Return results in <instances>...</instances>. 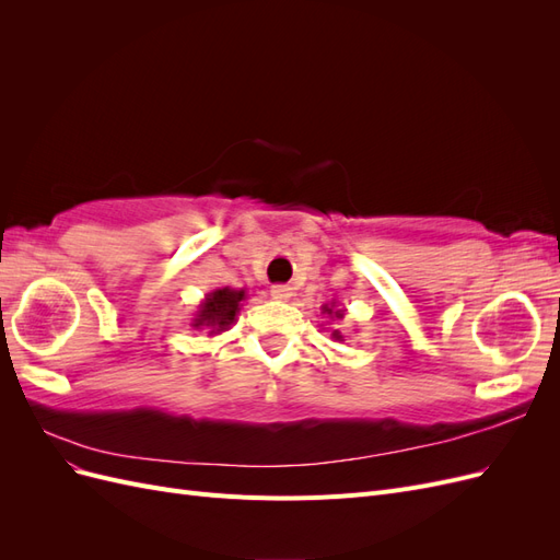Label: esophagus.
Listing matches in <instances>:
<instances>
[{"instance_id":"34e87169","label":"esophagus","mask_w":560,"mask_h":560,"mask_svg":"<svg viewBox=\"0 0 560 560\" xmlns=\"http://www.w3.org/2000/svg\"><path fill=\"white\" fill-rule=\"evenodd\" d=\"M270 296L278 299V301H287L292 296V287L290 284H273V287H270Z\"/></svg>"}]
</instances>
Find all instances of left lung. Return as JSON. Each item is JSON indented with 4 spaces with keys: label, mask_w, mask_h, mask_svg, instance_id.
<instances>
[{
    "label": "left lung",
    "mask_w": 560,
    "mask_h": 560,
    "mask_svg": "<svg viewBox=\"0 0 560 560\" xmlns=\"http://www.w3.org/2000/svg\"><path fill=\"white\" fill-rule=\"evenodd\" d=\"M322 313H327L329 317H336V319H341V317H343V311H336L334 303H331V306H322ZM331 336L336 338V341H343V334L338 331V329H334V331H331Z\"/></svg>",
    "instance_id": "1"
}]
</instances>
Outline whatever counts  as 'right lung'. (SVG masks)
I'll use <instances>...</instances> for the list:
<instances>
[{
    "label": "right lung",
    "instance_id": "obj_1",
    "mask_svg": "<svg viewBox=\"0 0 560 560\" xmlns=\"http://www.w3.org/2000/svg\"><path fill=\"white\" fill-rule=\"evenodd\" d=\"M243 299H245V290H231V287H222V290L210 292L206 301L198 306L191 327L210 329V334L229 329L235 322V315L241 313Z\"/></svg>",
    "mask_w": 560,
    "mask_h": 560
}]
</instances>
